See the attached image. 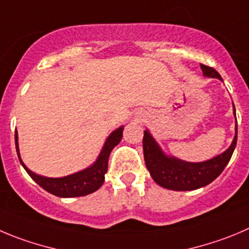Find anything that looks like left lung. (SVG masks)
I'll return each mask as SVG.
<instances>
[{"instance_id":"left-lung-1","label":"left lung","mask_w":249,"mask_h":249,"mask_svg":"<svg viewBox=\"0 0 249 249\" xmlns=\"http://www.w3.org/2000/svg\"><path fill=\"white\" fill-rule=\"evenodd\" d=\"M200 66L205 76L222 80L219 72L215 69L203 64H200ZM234 115H236V111H234ZM236 143L237 125L233 142L224 153L209 161L190 163V162L180 161L174 157L164 156V153L162 152L147 130L143 131L142 140L145 163L153 180L161 187L172 190H179V192L198 189L215 180L222 173L225 167L231 160Z\"/></svg>"}]
</instances>
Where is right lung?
Returning a JSON list of instances; mask_svg holds the SVG:
<instances>
[{
    "label": "right lung",
    "instance_id": "add662e5",
    "mask_svg": "<svg viewBox=\"0 0 249 249\" xmlns=\"http://www.w3.org/2000/svg\"><path fill=\"white\" fill-rule=\"evenodd\" d=\"M123 138V127H119L118 130L113 131L107 139L104 147L102 150L101 155H99L98 160L96 163L93 164L89 168L85 169L78 173L71 174L67 177L62 178H46L38 176V174L33 173L32 171L24 166L22 162L18 152V135L17 130L15 132V139H16V148H17V155L19 159L20 163L24 167L27 173L29 174L30 177L33 178L43 189L46 192L51 193V194L60 196V198H72V196H83V195H88L90 193L96 192L97 189L102 187L104 182V174L107 173L108 169V160L109 155H110L111 150H113L118 143L120 142Z\"/></svg>",
    "mask_w": 249,
    "mask_h": 249
}]
</instances>
